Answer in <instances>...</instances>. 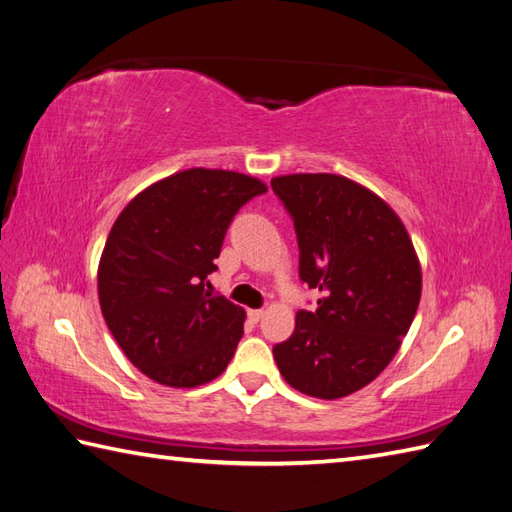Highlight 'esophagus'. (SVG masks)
<instances>
[{"label": "esophagus", "instance_id": "34e87169", "mask_svg": "<svg viewBox=\"0 0 512 512\" xmlns=\"http://www.w3.org/2000/svg\"><path fill=\"white\" fill-rule=\"evenodd\" d=\"M248 317H250V321H259V319H262L264 317V310L262 308H259V310H248Z\"/></svg>", "mask_w": 512, "mask_h": 512}]
</instances>
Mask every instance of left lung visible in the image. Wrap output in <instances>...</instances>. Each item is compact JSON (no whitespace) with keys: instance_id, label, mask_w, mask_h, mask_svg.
<instances>
[{"instance_id":"1","label":"left lung","mask_w":512,"mask_h":512,"mask_svg":"<svg viewBox=\"0 0 512 512\" xmlns=\"http://www.w3.org/2000/svg\"><path fill=\"white\" fill-rule=\"evenodd\" d=\"M295 222L299 277L321 292L295 332L273 347L281 376L334 400L369 385L416 317L422 275L405 224L376 193L334 173L270 180Z\"/></svg>"}]
</instances>
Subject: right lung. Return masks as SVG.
I'll use <instances>...</instances> for the list:
<instances>
[{
  "instance_id": "right-lung-1",
  "label": "right lung",
  "mask_w": 512,
  "mask_h": 512,
  "mask_svg": "<svg viewBox=\"0 0 512 512\" xmlns=\"http://www.w3.org/2000/svg\"><path fill=\"white\" fill-rule=\"evenodd\" d=\"M266 184L224 169H187L140 191L118 215L99 264L107 328L140 372L167 387L220 376L246 312L206 290L235 213Z\"/></svg>"
}]
</instances>
